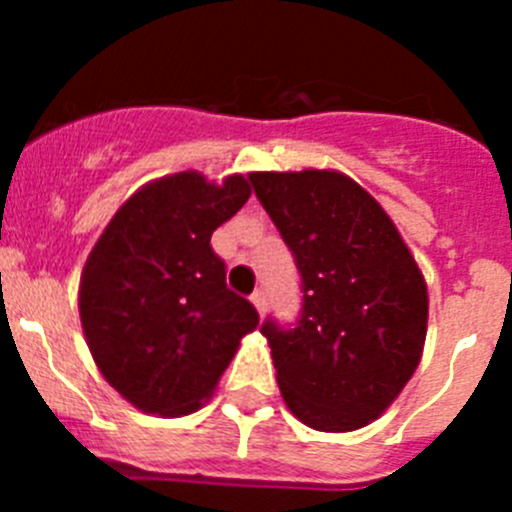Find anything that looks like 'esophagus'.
<instances>
[{
  "instance_id": "34e87169",
  "label": "esophagus",
  "mask_w": 512,
  "mask_h": 512,
  "mask_svg": "<svg viewBox=\"0 0 512 512\" xmlns=\"http://www.w3.org/2000/svg\"><path fill=\"white\" fill-rule=\"evenodd\" d=\"M251 302H253V305H256L259 315H264L266 307H269V300H266L264 289H256V292H253V295H251Z\"/></svg>"
}]
</instances>
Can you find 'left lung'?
Segmentation results:
<instances>
[{"label":"left lung","mask_w":512,"mask_h":512,"mask_svg":"<svg viewBox=\"0 0 512 512\" xmlns=\"http://www.w3.org/2000/svg\"><path fill=\"white\" fill-rule=\"evenodd\" d=\"M300 271L292 325L266 318L287 408L315 431H356L413 377L428 289L387 212L338 171L251 174Z\"/></svg>","instance_id":"8db88e82"}]
</instances>
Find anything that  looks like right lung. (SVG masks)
<instances>
[{
  "label": "right lung",
  "instance_id": "right-lung-1",
  "mask_svg": "<svg viewBox=\"0 0 512 512\" xmlns=\"http://www.w3.org/2000/svg\"><path fill=\"white\" fill-rule=\"evenodd\" d=\"M251 197L197 171L166 176L117 210L81 274L79 312L104 379L135 408L187 415L215 390L259 312L225 284L217 225Z\"/></svg>",
  "mask_w": 512,
  "mask_h": 512
}]
</instances>
